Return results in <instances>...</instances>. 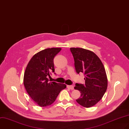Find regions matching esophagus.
<instances>
[{"instance_id":"esophagus-1","label":"esophagus","mask_w":129,"mask_h":129,"mask_svg":"<svg viewBox=\"0 0 129 129\" xmlns=\"http://www.w3.org/2000/svg\"><path fill=\"white\" fill-rule=\"evenodd\" d=\"M67 88L71 89V90H73L74 89V87L73 85H67Z\"/></svg>"}]
</instances>
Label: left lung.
<instances>
[{
  "label": "left lung",
  "mask_w": 129,
  "mask_h": 129,
  "mask_svg": "<svg viewBox=\"0 0 129 129\" xmlns=\"http://www.w3.org/2000/svg\"><path fill=\"white\" fill-rule=\"evenodd\" d=\"M78 74L83 73L85 84L76 83L81 93L76 100L84 107H91L101 101L107 88V78L101 60L93 52L81 48H71Z\"/></svg>",
  "instance_id": "1"
}]
</instances>
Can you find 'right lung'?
I'll return each instance as SVG.
<instances>
[{
    "label": "right lung",
    "instance_id": "1",
    "mask_svg": "<svg viewBox=\"0 0 129 129\" xmlns=\"http://www.w3.org/2000/svg\"><path fill=\"white\" fill-rule=\"evenodd\" d=\"M60 48H51L41 50L33 56L26 66L23 83L32 99L40 107L53 103L65 84L49 82L47 76L54 72V58L61 50Z\"/></svg>",
    "mask_w": 129,
    "mask_h": 129
}]
</instances>
